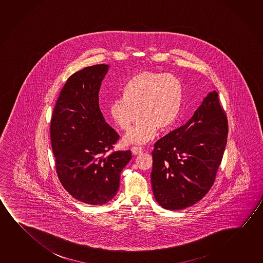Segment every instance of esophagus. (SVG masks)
Masks as SVG:
<instances>
[{"label": "esophagus", "mask_w": 263, "mask_h": 263, "mask_svg": "<svg viewBox=\"0 0 263 263\" xmlns=\"http://www.w3.org/2000/svg\"><path fill=\"white\" fill-rule=\"evenodd\" d=\"M142 151H143V149H142L141 147H138V146H133V147L131 148V152H132V154L135 155V156L141 154Z\"/></svg>", "instance_id": "1"}]
</instances>
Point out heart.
<instances>
[{"mask_svg":"<svg viewBox=\"0 0 263 263\" xmlns=\"http://www.w3.org/2000/svg\"><path fill=\"white\" fill-rule=\"evenodd\" d=\"M123 93L124 97L110 103V116L116 125L128 131L138 115L141 117L124 138L125 144H145L155 138L157 128L170 129L178 118L183 99L181 83L177 77L148 71L135 74Z\"/></svg>","mask_w":263,"mask_h":263,"instance_id":"heart-1","label":"heart"}]
</instances>
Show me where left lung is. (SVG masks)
Wrapping results in <instances>:
<instances>
[{
	"label": "left lung",
	"mask_w": 263,
	"mask_h": 263,
	"mask_svg": "<svg viewBox=\"0 0 263 263\" xmlns=\"http://www.w3.org/2000/svg\"><path fill=\"white\" fill-rule=\"evenodd\" d=\"M227 137L226 115L213 91L185 125L154 145L151 185L162 208L183 210L205 197L222 160Z\"/></svg>",
	"instance_id": "1"
}]
</instances>
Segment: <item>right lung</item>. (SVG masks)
Returning a JSON list of instances; mask_svg holds the SVG:
<instances>
[{"mask_svg":"<svg viewBox=\"0 0 263 263\" xmlns=\"http://www.w3.org/2000/svg\"><path fill=\"white\" fill-rule=\"evenodd\" d=\"M109 65L85 67L69 77L53 108L50 133L58 178L72 197L104 205L117 195L130 150L111 151L119 136L99 108Z\"/></svg>","mask_w":263,"mask_h":263,"instance_id":"1","label":"right lung"}]
</instances>
